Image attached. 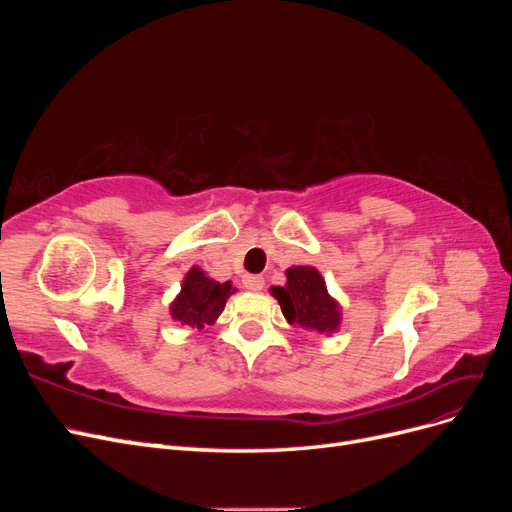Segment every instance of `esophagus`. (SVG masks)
<instances>
[{
  "mask_svg": "<svg viewBox=\"0 0 512 512\" xmlns=\"http://www.w3.org/2000/svg\"><path fill=\"white\" fill-rule=\"evenodd\" d=\"M243 284H245L247 290H252V292H260L262 288H265V280H262L260 275H247Z\"/></svg>",
  "mask_w": 512,
  "mask_h": 512,
  "instance_id": "esophagus-1",
  "label": "esophagus"
}]
</instances>
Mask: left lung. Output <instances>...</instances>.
Segmentation results:
<instances>
[{
  "label": "left lung",
  "instance_id": "left-lung-1",
  "mask_svg": "<svg viewBox=\"0 0 512 512\" xmlns=\"http://www.w3.org/2000/svg\"><path fill=\"white\" fill-rule=\"evenodd\" d=\"M271 294L282 307V314L292 327L318 335L337 333L342 324V305L333 299L327 282L316 267L286 269V284L273 286Z\"/></svg>",
  "mask_w": 512,
  "mask_h": 512
}]
</instances>
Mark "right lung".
Instances as JSON below:
<instances>
[{
	"instance_id": "add662e5",
	"label": "right lung",
	"mask_w": 512,
	"mask_h": 512,
	"mask_svg": "<svg viewBox=\"0 0 512 512\" xmlns=\"http://www.w3.org/2000/svg\"><path fill=\"white\" fill-rule=\"evenodd\" d=\"M230 282H215L198 267H192L183 277L181 290L170 303V316L179 324H188L192 329H205L207 324H213L224 312L226 301L232 292Z\"/></svg>"
}]
</instances>
